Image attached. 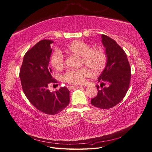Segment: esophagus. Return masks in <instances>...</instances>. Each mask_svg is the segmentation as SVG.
<instances>
[{"label":"esophagus","instance_id":"obj_1","mask_svg":"<svg viewBox=\"0 0 152 152\" xmlns=\"http://www.w3.org/2000/svg\"><path fill=\"white\" fill-rule=\"evenodd\" d=\"M81 87H82V86H67V89H69V90H71L72 89L75 88H81Z\"/></svg>","mask_w":152,"mask_h":152}]
</instances>
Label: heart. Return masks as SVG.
Returning <instances> with one entry per match:
<instances>
[{"label":"heart","mask_w":152,"mask_h":152,"mask_svg":"<svg viewBox=\"0 0 152 152\" xmlns=\"http://www.w3.org/2000/svg\"><path fill=\"white\" fill-rule=\"evenodd\" d=\"M67 51L81 57V63L86 66L78 69H69L63 75L64 81L74 85H82L86 78L90 77L91 71L97 73L102 71L106 63V55L101 48H93L83 41H75L67 48ZM50 63L56 69H61L64 65L63 54L59 50H56L50 57Z\"/></svg>","instance_id":"heart-1"}]
</instances>
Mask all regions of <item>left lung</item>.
<instances>
[{"label": "left lung", "instance_id": "obj_1", "mask_svg": "<svg viewBox=\"0 0 152 152\" xmlns=\"http://www.w3.org/2000/svg\"><path fill=\"white\" fill-rule=\"evenodd\" d=\"M102 42L107 61L98 79L102 89L96 86L97 96L91 99V103L98 108L108 109L124 98L130 86L131 68L125 52L115 41L102 34Z\"/></svg>", "mask_w": 152, "mask_h": 152}]
</instances>
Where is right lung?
Returning <instances> with one entry per match:
<instances>
[{"instance_id": "obj_1", "label": "right lung", "mask_w": 152, "mask_h": 152, "mask_svg": "<svg viewBox=\"0 0 152 152\" xmlns=\"http://www.w3.org/2000/svg\"><path fill=\"white\" fill-rule=\"evenodd\" d=\"M50 40H42L24 55L19 77L23 91L30 103L48 115L58 114L69 103V91L66 87L50 92V83H55L49 62L53 49Z\"/></svg>"}]
</instances>
